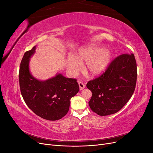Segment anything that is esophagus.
<instances>
[{
  "mask_svg": "<svg viewBox=\"0 0 153 153\" xmlns=\"http://www.w3.org/2000/svg\"><path fill=\"white\" fill-rule=\"evenodd\" d=\"M78 85H79V87H80V90H83L85 88V84H83L82 82H78Z\"/></svg>",
  "mask_w": 153,
  "mask_h": 153,
  "instance_id": "1",
  "label": "esophagus"
}]
</instances>
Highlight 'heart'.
Wrapping results in <instances>:
<instances>
[{
	"mask_svg": "<svg viewBox=\"0 0 153 153\" xmlns=\"http://www.w3.org/2000/svg\"><path fill=\"white\" fill-rule=\"evenodd\" d=\"M112 53L108 49L98 47H89L80 49L75 56L69 57L66 62V68L72 75H76L81 68V64L86 62L84 71L90 76L102 74L109 66Z\"/></svg>",
	"mask_w": 153,
	"mask_h": 153,
	"instance_id": "heart-1",
	"label": "heart"
}]
</instances>
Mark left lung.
<instances>
[{"instance_id":"8db88e82","label":"left lung","mask_w":153,"mask_h":153,"mask_svg":"<svg viewBox=\"0 0 153 153\" xmlns=\"http://www.w3.org/2000/svg\"><path fill=\"white\" fill-rule=\"evenodd\" d=\"M137 78L134 55H119L102 75L87 82V87L92 92L89 101L91 109L101 116L117 112L132 96Z\"/></svg>"}]
</instances>
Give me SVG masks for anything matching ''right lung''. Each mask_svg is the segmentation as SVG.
<instances>
[{
  "label": "right lung",
  "instance_id": "right-lung-1",
  "mask_svg": "<svg viewBox=\"0 0 153 153\" xmlns=\"http://www.w3.org/2000/svg\"><path fill=\"white\" fill-rule=\"evenodd\" d=\"M36 46L26 52L19 71L21 94L28 107L40 117L56 121L68 113L70 100L79 91L76 79L68 78L61 73L46 80L37 79L29 69L30 59Z\"/></svg>",
  "mask_w": 153,
  "mask_h": 153
}]
</instances>
